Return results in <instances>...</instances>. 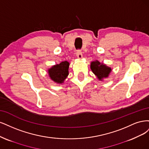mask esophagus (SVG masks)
Wrapping results in <instances>:
<instances>
[{
	"label": "esophagus",
	"mask_w": 149,
	"mask_h": 149,
	"mask_svg": "<svg viewBox=\"0 0 149 149\" xmlns=\"http://www.w3.org/2000/svg\"><path fill=\"white\" fill-rule=\"evenodd\" d=\"M76 56H77V58H78V59H82V57H83V55H82V53H81V51H79V50L77 51Z\"/></svg>",
	"instance_id": "esophagus-1"
}]
</instances>
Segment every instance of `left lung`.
Here are the masks:
<instances>
[{
  "label": "left lung",
  "instance_id": "1",
  "mask_svg": "<svg viewBox=\"0 0 149 149\" xmlns=\"http://www.w3.org/2000/svg\"><path fill=\"white\" fill-rule=\"evenodd\" d=\"M90 69L95 76H97V78L101 81H103L104 79L108 78L112 71V69L110 67L107 66L104 63H101L97 60L91 62Z\"/></svg>",
  "mask_w": 149,
  "mask_h": 149
}]
</instances>
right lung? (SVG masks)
Listing matches in <instances>:
<instances>
[{
	"label": "right lung",
	"mask_w": 149,
	"mask_h": 149,
	"mask_svg": "<svg viewBox=\"0 0 149 149\" xmlns=\"http://www.w3.org/2000/svg\"><path fill=\"white\" fill-rule=\"evenodd\" d=\"M69 62L65 61L60 64L52 65L51 68L47 70L49 78L56 84H63L69 75Z\"/></svg>",
	"instance_id": "right-lung-1"
}]
</instances>
